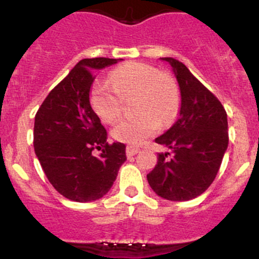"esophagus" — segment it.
<instances>
[{
	"label": "esophagus",
	"instance_id": "obj_1",
	"mask_svg": "<svg viewBox=\"0 0 259 259\" xmlns=\"http://www.w3.org/2000/svg\"><path fill=\"white\" fill-rule=\"evenodd\" d=\"M139 150H140V149L139 148H135V146H127V148H126V154L129 156H133V155H135V154L139 153Z\"/></svg>",
	"mask_w": 259,
	"mask_h": 259
}]
</instances>
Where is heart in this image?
<instances>
[{
  "label": "heart",
  "instance_id": "obj_1",
  "mask_svg": "<svg viewBox=\"0 0 259 259\" xmlns=\"http://www.w3.org/2000/svg\"><path fill=\"white\" fill-rule=\"evenodd\" d=\"M135 94L133 117H122L111 129L120 142L139 144L155 134L164 124L173 121L179 113L178 83L170 75L159 72L144 62H126L110 75V82L98 81L90 90V101L95 113L105 121H113L121 111V98Z\"/></svg>",
  "mask_w": 259,
  "mask_h": 259
}]
</instances>
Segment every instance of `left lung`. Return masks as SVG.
<instances>
[{
	"instance_id": "obj_1",
	"label": "left lung",
	"mask_w": 259,
	"mask_h": 259,
	"mask_svg": "<svg viewBox=\"0 0 259 259\" xmlns=\"http://www.w3.org/2000/svg\"><path fill=\"white\" fill-rule=\"evenodd\" d=\"M173 69L180 90L179 117L155 142L170 153H159L146 176L151 189L164 199L184 202L209 188L228 148V121L221 101L173 57H161Z\"/></svg>"
}]
</instances>
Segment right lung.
Here are the masks:
<instances>
[{"instance_id": "add662e5", "label": "right lung", "mask_w": 259, "mask_h": 259, "mask_svg": "<svg viewBox=\"0 0 259 259\" xmlns=\"http://www.w3.org/2000/svg\"><path fill=\"white\" fill-rule=\"evenodd\" d=\"M121 59H83L57 83L37 110L33 146L52 187L74 202L100 199L126 160L122 143L108 144V133L90 104L95 70ZM94 148L102 150L92 155Z\"/></svg>"}]
</instances>
